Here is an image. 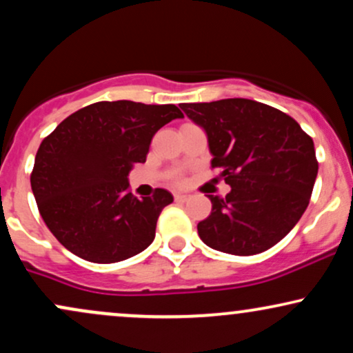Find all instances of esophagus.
Returning a JSON list of instances; mask_svg holds the SVG:
<instances>
[{
  "instance_id": "34e87169",
  "label": "esophagus",
  "mask_w": 353,
  "mask_h": 353,
  "mask_svg": "<svg viewBox=\"0 0 353 353\" xmlns=\"http://www.w3.org/2000/svg\"><path fill=\"white\" fill-rule=\"evenodd\" d=\"M174 199H176V202H188L189 196H188V194L177 192V194H174Z\"/></svg>"
}]
</instances>
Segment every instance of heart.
<instances>
[{"label":"heart","instance_id":"1","mask_svg":"<svg viewBox=\"0 0 353 353\" xmlns=\"http://www.w3.org/2000/svg\"><path fill=\"white\" fill-rule=\"evenodd\" d=\"M171 181L174 182V184H182V182H184V176H182V172L176 171L171 174Z\"/></svg>","mask_w":353,"mask_h":353}]
</instances>
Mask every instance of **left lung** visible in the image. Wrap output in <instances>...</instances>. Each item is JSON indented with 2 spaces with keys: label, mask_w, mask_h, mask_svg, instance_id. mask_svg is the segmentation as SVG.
Instances as JSON below:
<instances>
[{
  "label": "left lung",
  "mask_w": 353,
  "mask_h": 353,
  "mask_svg": "<svg viewBox=\"0 0 353 353\" xmlns=\"http://www.w3.org/2000/svg\"><path fill=\"white\" fill-rule=\"evenodd\" d=\"M204 128L212 169L230 192L208 196L210 216L197 224L204 244L232 255H254L281 242L309 205L319 163L314 141L297 121L252 99L184 103Z\"/></svg>",
  "instance_id": "1"
}]
</instances>
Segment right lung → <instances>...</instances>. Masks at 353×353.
Wrapping results in <instances>:
<instances>
[{"instance_id":"obj_1","label":"right lung","mask_w":353,"mask_h":353,"mask_svg":"<svg viewBox=\"0 0 353 353\" xmlns=\"http://www.w3.org/2000/svg\"><path fill=\"white\" fill-rule=\"evenodd\" d=\"M177 117L174 104L101 101L72 112L36 152L31 189L52 236L84 261L112 264L143 252L172 194L137 199L128 176L145 163L152 136Z\"/></svg>"}]
</instances>
